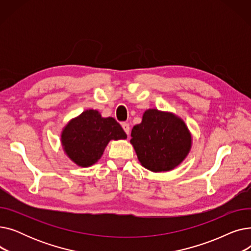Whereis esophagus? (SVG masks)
I'll list each match as a JSON object with an SVG mask.
<instances>
[{"label": "esophagus", "instance_id": "esophagus-1", "mask_svg": "<svg viewBox=\"0 0 251 251\" xmlns=\"http://www.w3.org/2000/svg\"><path fill=\"white\" fill-rule=\"evenodd\" d=\"M122 127H123L124 131L126 132V134H127V135H129V134H130V126H129V124L124 122V123H122Z\"/></svg>", "mask_w": 251, "mask_h": 251}]
</instances>
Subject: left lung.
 <instances>
[{
  "mask_svg": "<svg viewBox=\"0 0 251 251\" xmlns=\"http://www.w3.org/2000/svg\"><path fill=\"white\" fill-rule=\"evenodd\" d=\"M131 144L140 164L151 172H166L180 165L191 149V134L181 118L150 109L131 131Z\"/></svg>",
  "mask_w": 251,
  "mask_h": 251,
  "instance_id": "left-lung-1",
  "label": "left lung"
}]
</instances>
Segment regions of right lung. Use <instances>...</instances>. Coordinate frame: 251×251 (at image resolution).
I'll list each match as a JSON object with an SVG mask.
<instances>
[{"instance_id":"1","label":"right lung","mask_w":251,"mask_h":251,"mask_svg":"<svg viewBox=\"0 0 251 251\" xmlns=\"http://www.w3.org/2000/svg\"><path fill=\"white\" fill-rule=\"evenodd\" d=\"M127 138L114 118H102L97 110H86L62 131L63 149L76 165L86 168L96 164L110 140Z\"/></svg>"}]
</instances>
